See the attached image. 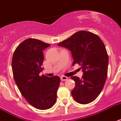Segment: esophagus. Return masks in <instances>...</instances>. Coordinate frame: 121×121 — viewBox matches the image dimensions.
<instances>
[{"instance_id": "34e87169", "label": "esophagus", "mask_w": 121, "mask_h": 121, "mask_svg": "<svg viewBox=\"0 0 121 121\" xmlns=\"http://www.w3.org/2000/svg\"><path fill=\"white\" fill-rule=\"evenodd\" d=\"M61 80L62 81H67V80H68V77H66V76H64V75H62V76L61 77Z\"/></svg>"}]
</instances>
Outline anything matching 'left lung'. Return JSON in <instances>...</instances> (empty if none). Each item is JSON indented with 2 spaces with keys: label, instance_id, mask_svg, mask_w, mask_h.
<instances>
[{
  "label": "left lung",
  "instance_id": "1",
  "mask_svg": "<svg viewBox=\"0 0 121 121\" xmlns=\"http://www.w3.org/2000/svg\"><path fill=\"white\" fill-rule=\"evenodd\" d=\"M70 51L73 65L78 63L82 70V79L73 76L75 86L72 95L81 104L93 101L103 89L107 77L108 56L105 46L96 34L79 31L58 44Z\"/></svg>",
  "mask_w": 121,
  "mask_h": 121
}]
</instances>
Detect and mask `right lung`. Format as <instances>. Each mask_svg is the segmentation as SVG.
<instances>
[{"label": "right lung", "instance_id": "add662e5", "mask_svg": "<svg viewBox=\"0 0 121 121\" xmlns=\"http://www.w3.org/2000/svg\"><path fill=\"white\" fill-rule=\"evenodd\" d=\"M50 46L41 40L28 39L17 46L12 59L14 79L20 93L31 105L40 110L54 105L60 83L58 76L39 75L44 61L42 51Z\"/></svg>", "mask_w": 121, "mask_h": 121}]
</instances>
